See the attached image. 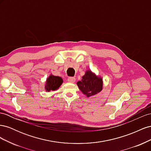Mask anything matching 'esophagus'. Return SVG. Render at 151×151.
Segmentation results:
<instances>
[{"label":"esophagus","mask_w":151,"mask_h":151,"mask_svg":"<svg viewBox=\"0 0 151 151\" xmlns=\"http://www.w3.org/2000/svg\"><path fill=\"white\" fill-rule=\"evenodd\" d=\"M67 81H68V82H69V83H74L76 81V78L75 77H68Z\"/></svg>","instance_id":"1"}]
</instances>
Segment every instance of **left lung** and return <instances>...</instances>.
<instances>
[{
	"label": "left lung",
	"mask_w": 151,
	"mask_h": 151,
	"mask_svg": "<svg viewBox=\"0 0 151 151\" xmlns=\"http://www.w3.org/2000/svg\"><path fill=\"white\" fill-rule=\"evenodd\" d=\"M79 89L87 98L93 96L101 92L103 89V78L96 76L90 69L86 70L82 79L77 83Z\"/></svg>",
	"instance_id": "1"
}]
</instances>
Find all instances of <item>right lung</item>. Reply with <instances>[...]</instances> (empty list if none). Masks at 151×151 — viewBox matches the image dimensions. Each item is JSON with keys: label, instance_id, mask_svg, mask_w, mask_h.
Instances as JSON below:
<instances>
[{"label": "right lung", "instance_id": "add662e5", "mask_svg": "<svg viewBox=\"0 0 151 151\" xmlns=\"http://www.w3.org/2000/svg\"><path fill=\"white\" fill-rule=\"evenodd\" d=\"M63 83V79L60 76L50 74L47 78L45 84V89L47 92L53 91H55L59 89Z\"/></svg>", "mask_w": 151, "mask_h": 151}]
</instances>
